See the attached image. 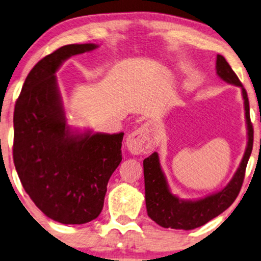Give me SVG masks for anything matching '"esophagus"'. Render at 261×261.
Masks as SVG:
<instances>
[{
    "label": "esophagus",
    "mask_w": 261,
    "mask_h": 261,
    "mask_svg": "<svg viewBox=\"0 0 261 261\" xmlns=\"http://www.w3.org/2000/svg\"><path fill=\"white\" fill-rule=\"evenodd\" d=\"M126 148L135 155L150 152L154 149V138L151 137L148 127L141 125L128 135L126 138Z\"/></svg>",
    "instance_id": "1"
}]
</instances>
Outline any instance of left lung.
Segmentation results:
<instances>
[{"instance_id": "left-lung-1", "label": "left lung", "mask_w": 261, "mask_h": 261, "mask_svg": "<svg viewBox=\"0 0 261 261\" xmlns=\"http://www.w3.org/2000/svg\"><path fill=\"white\" fill-rule=\"evenodd\" d=\"M217 75L223 81L241 87L242 96L245 101L246 123L248 130V142L245 155L240 163L238 171L227 186L220 192L211 194L203 199L182 200L172 194L167 184L166 176L160 167L158 152H152L149 158L144 159V187H145V205L148 216L163 228L172 229H191L204 225L218 215L227 210L239 196L242 182L245 179L246 167L253 148V125L249 116V101L247 92L240 82L223 56L217 55L216 61Z\"/></svg>"}]
</instances>
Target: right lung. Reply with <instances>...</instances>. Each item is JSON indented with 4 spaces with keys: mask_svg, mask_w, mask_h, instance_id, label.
I'll use <instances>...</instances> for the list:
<instances>
[{
    "mask_svg": "<svg viewBox=\"0 0 261 261\" xmlns=\"http://www.w3.org/2000/svg\"><path fill=\"white\" fill-rule=\"evenodd\" d=\"M95 44L64 45L34 65L14 109L13 159L38 209L63 224H83L101 213L107 182L121 161L124 134H74L65 123L55 72Z\"/></svg>",
    "mask_w": 261,
    "mask_h": 261,
    "instance_id": "right-lung-1",
    "label": "right lung"
}]
</instances>
